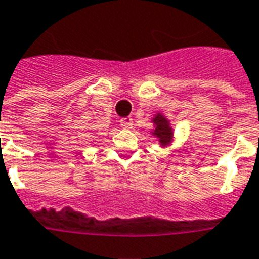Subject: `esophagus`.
I'll return each instance as SVG.
<instances>
[{"instance_id": "esophagus-1", "label": "esophagus", "mask_w": 259, "mask_h": 259, "mask_svg": "<svg viewBox=\"0 0 259 259\" xmlns=\"http://www.w3.org/2000/svg\"><path fill=\"white\" fill-rule=\"evenodd\" d=\"M132 124H133V119H132L130 116H127V118H122V119H120V126L124 127V129H129V127H132Z\"/></svg>"}]
</instances>
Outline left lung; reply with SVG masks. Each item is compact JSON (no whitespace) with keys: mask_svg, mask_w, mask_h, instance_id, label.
<instances>
[{"mask_svg":"<svg viewBox=\"0 0 259 259\" xmlns=\"http://www.w3.org/2000/svg\"><path fill=\"white\" fill-rule=\"evenodd\" d=\"M155 123V132L154 136H156L159 139V143L162 145H166L170 143V140L173 137V132H171V127L168 124V120L164 118L163 115L158 114L154 118Z\"/></svg>","mask_w":259,"mask_h":259,"instance_id":"8db88e82","label":"left lung"}]
</instances>
